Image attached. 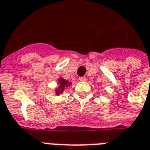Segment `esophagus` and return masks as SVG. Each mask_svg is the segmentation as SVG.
<instances>
[{
    "instance_id": "esophagus-1",
    "label": "esophagus",
    "mask_w": 150,
    "mask_h": 150,
    "mask_svg": "<svg viewBox=\"0 0 150 150\" xmlns=\"http://www.w3.org/2000/svg\"><path fill=\"white\" fill-rule=\"evenodd\" d=\"M79 81H86V78L84 76H81V77H79Z\"/></svg>"
}]
</instances>
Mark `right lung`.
<instances>
[{"label": "right lung", "instance_id": "right-lung-1", "mask_svg": "<svg viewBox=\"0 0 150 150\" xmlns=\"http://www.w3.org/2000/svg\"><path fill=\"white\" fill-rule=\"evenodd\" d=\"M58 81H59V83H58L59 87L55 89V93H56V95H59V93H62V91H64L65 88L69 87L71 84V83H69V82H68V81L62 78L59 79Z\"/></svg>", "mask_w": 150, "mask_h": 150}]
</instances>
